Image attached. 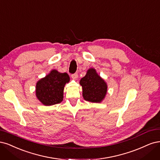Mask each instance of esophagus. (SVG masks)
I'll return each instance as SVG.
<instances>
[{
	"label": "esophagus",
	"mask_w": 160,
	"mask_h": 160,
	"mask_svg": "<svg viewBox=\"0 0 160 160\" xmlns=\"http://www.w3.org/2000/svg\"><path fill=\"white\" fill-rule=\"evenodd\" d=\"M71 76H72V78L76 79L77 78H78V73L76 72V73H74V74H72Z\"/></svg>",
	"instance_id": "34e87169"
}]
</instances>
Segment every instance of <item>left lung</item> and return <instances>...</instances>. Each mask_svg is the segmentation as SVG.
I'll return each instance as SVG.
<instances>
[{
	"label": "left lung",
	"mask_w": 160,
	"mask_h": 160,
	"mask_svg": "<svg viewBox=\"0 0 160 160\" xmlns=\"http://www.w3.org/2000/svg\"><path fill=\"white\" fill-rule=\"evenodd\" d=\"M80 84L83 90V98L85 100L90 102H100L106 94L107 85L104 80L98 75L94 69L88 70Z\"/></svg>",
	"instance_id": "left-lung-1"
}]
</instances>
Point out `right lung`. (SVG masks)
<instances>
[{"label":"right lung","mask_w":160,"mask_h":160,"mask_svg":"<svg viewBox=\"0 0 160 160\" xmlns=\"http://www.w3.org/2000/svg\"><path fill=\"white\" fill-rule=\"evenodd\" d=\"M69 80L70 77L67 73L52 70L45 78L37 82L36 94L38 99L45 106L59 104L63 100L64 87Z\"/></svg>","instance_id":"right-lung-1"}]
</instances>
